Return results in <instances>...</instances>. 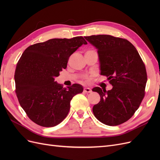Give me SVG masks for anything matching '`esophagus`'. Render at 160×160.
<instances>
[{
    "mask_svg": "<svg viewBox=\"0 0 160 160\" xmlns=\"http://www.w3.org/2000/svg\"><path fill=\"white\" fill-rule=\"evenodd\" d=\"M83 91L85 92V93H91V92L92 91L91 89L89 88H85L84 89H83Z\"/></svg>",
    "mask_w": 160,
    "mask_h": 160,
    "instance_id": "1",
    "label": "esophagus"
}]
</instances>
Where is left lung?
Here are the masks:
<instances>
[{
	"instance_id": "1",
	"label": "left lung",
	"mask_w": 160,
	"mask_h": 160,
	"mask_svg": "<svg viewBox=\"0 0 160 160\" xmlns=\"http://www.w3.org/2000/svg\"><path fill=\"white\" fill-rule=\"evenodd\" d=\"M98 49L100 74L108 77L113 88L95 87L100 95L93 112L99 122L118 125L127 122L139 108L147 83L146 67L135 47L126 39L108 35L85 37Z\"/></svg>"
}]
</instances>
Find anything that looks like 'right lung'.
<instances>
[{"mask_svg":"<svg viewBox=\"0 0 160 160\" xmlns=\"http://www.w3.org/2000/svg\"><path fill=\"white\" fill-rule=\"evenodd\" d=\"M88 42L83 37L52 38L28 47L17 65L14 81L19 103L33 122L54 127L68 114L70 102L83 86L63 88L55 81L66 69L69 57Z\"/></svg>","mask_w":160,"mask_h":160,"instance_id":"obj_1","label":"right lung"}]
</instances>
